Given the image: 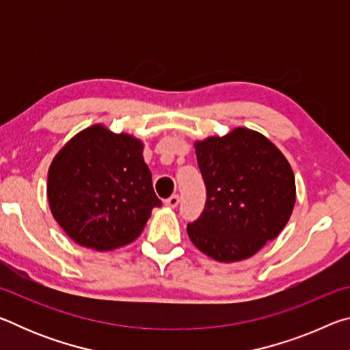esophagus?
I'll return each instance as SVG.
<instances>
[{"instance_id": "34e87169", "label": "esophagus", "mask_w": 350, "mask_h": 350, "mask_svg": "<svg viewBox=\"0 0 350 350\" xmlns=\"http://www.w3.org/2000/svg\"><path fill=\"white\" fill-rule=\"evenodd\" d=\"M179 202H180V196H179V194H173V196L165 200V205L170 206V208H174V206L179 205Z\"/></svg>"}]
</instances>
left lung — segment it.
<instances>
[{
  "label": "left lung",
  "instance_id": "obj_1",
  "mask_svg": "<svg viewBox=\"0 0 350 350\" xmlns=\"http://www.w3.org/2000/svg\"><path fill=\"white\" fill-rule=\"evenodd\" d=\"M206 202L188 224L189 239L219 262L253 256L292 216L296 187L284 154L258 131L234 128L194 142Z\"/></svg>",
  "mask_w": 350,
  "mask_h": 350
}]
</instances>
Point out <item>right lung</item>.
<instances>
[{"label":"right lung","instance_id":"right-lung-1","mask_svg":"<svg viewBox=\"0 0 350 350\" xmlns=\"http://www.w3.org/2000/svg\"><path fill=\"white\" fill-rule=\"evenodd\" d=\"M47 200L64 233L97 252L133 242L154 206L162 205L142 140L103 125L83 129L57 152L47 173Z\"/></svg>","mask_w":350,"mask_h":350}]
</instances>
